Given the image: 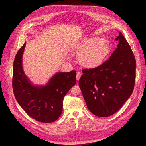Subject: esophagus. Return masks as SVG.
<instances>
[{
    "label": "esophagus",
    "instance_id": "esophagus-1",
    "mask_svg": "<svg viewBox=\"0 0 146 146\" xmlns=\"http://www.w3.org/2000/svg\"><path fill=\"white\" fill-rule=\"evenodd\" d=\"M82 76V73L80 72H78L77 73V75H76V79H77V80L78 81L79 80V79Z\"/></svg>",
    "mask_w": 146,
    "mask_h": 146
}]
</instances>
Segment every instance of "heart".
<instances>
[{"instance_id": "1", "label": "heart", "mask_w": 146, "mask_h": 146, "mask_svg": "<svg viewBox=\"0 0 146 146\" xmlns=\"http://www.w3.org/2000/svg\"><path fill=\"white\" fill-rule=\"evenodd\" d=\"M79 55V63L86 68H95L100 66L108 56L110 45L105 40L98 36L84 38L74 46Z\"/></svg>"}]
</instances>
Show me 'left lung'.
<instances>
[{
  "instance_id": "obj_1",
  "label": "left lung",
  "mask_w": 146,
  "mask_h": 146,
  "mask_svg": "<svg viewBox=\"0 0 146 146\" xmlns=\"http://www.w3.org/2000/svg\"><path fill=\"white\" fill-rule=\"evenodd\" d=\"M117 48L110 59L97 67L83 69L79 80L89 110L99 117L112 115L131 95L135 80L136 61L121 33Z\"/></svg>"
}]
</instances>
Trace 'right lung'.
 Wrapping results in <instances>:
<instances>
[{
	"instance_id": "1",
	"label": "right lung",
	"mask_w": 146,
	"mask_h": 146,
	"mask_svg": "<svg viewBox=\"0 0 146 146\" xmlns=\"http://www.w3.org/2000/svg\"><path fill=\"white\" fill-rule=\"evenodd\" d=\"M25 43L15 56L12 88L21 108L29 117L44 123L54 122L63 111V98L76 83V72H58L45 86L30 82L22 68V54Z\"/></svg>"
}]
</instances>
